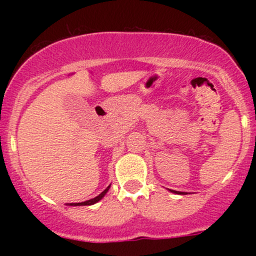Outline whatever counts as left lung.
<instances>
[{"instance_id":"obj_1","label":"left lung","mask_w":256,"mask_h":256,"mask_svg":"<svg viewBox=\"0 0 256 256\" xmlns=\"http://www.w3.org/2000/svg\"><path fill=\"white\" fill-rule=\"evenodd\" d=\"M172 192H176V194H182L180 192H176V190H172Z\"/></svg>"}]
</instances>
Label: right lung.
<instances>
[{"instance_id": "add662e5", "label": "right lung", "mask_w": 256, "mask_h": 256, "mask_svg": "<svg viewBox=\"0 0 256 256\" xmlns=\"http://www.w3.org/2000/svg\"><path fill=\"white\" fill-rule=\"evenodd\" d=\"M108 190H110V186H108L106 190H104V192L100 194L98 196H96L95 198H91V200H89V201H85V202H80V204H71V206H90V204H96V202H98L100 200L104 198V196L106 195V192H107Z\"/></svg>"}]
</instances>
